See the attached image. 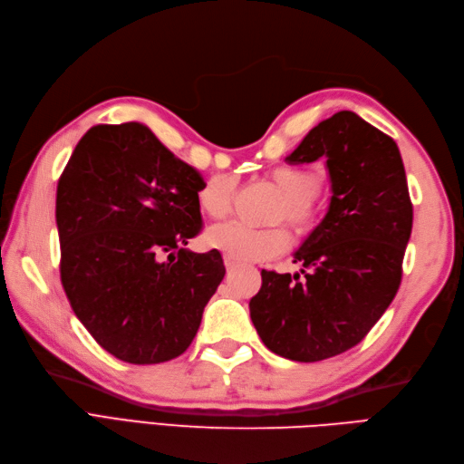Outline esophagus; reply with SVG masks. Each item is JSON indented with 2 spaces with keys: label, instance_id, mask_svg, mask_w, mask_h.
I'll return each instance as SVG.
<instances>
[{
  "label": "esophagus",
  "instance_id": "obj_1",
  "mask_svg": "<svg viewBox=\"0 0 464 464\" xmlns=\"http://www.w3.org/2000/svg\"><path fill=\"white\" fill-rule=\"evenodd\" d=\"M224 266H227V271L228 273H232L236 266H237V263L234 261V259H230V257H224Z\"/></svg>",
  "mask_w": 464,
  "mask_h": 464
}]
</instances>
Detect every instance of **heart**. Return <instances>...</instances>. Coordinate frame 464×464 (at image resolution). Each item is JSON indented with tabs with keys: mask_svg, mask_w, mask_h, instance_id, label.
I'll return each instance as SVG.
<instances>
[{
	"mask_svg": "<svg viewBox=\"0 0 464 464\" xmlns=\"http://www.w3.org/2000/svg\"><path fill=\"white\" fill-rule=\"evenodd\" d=\"M276 191L283 195L275 220H286L298 236H310L319 224L315 195L321 189L317 172L300 166H276L266 174ZM236 195V179L218 174L207 179L198 193V205L208 218L227 217ZM210 247L236 263H263L283 256L290 247V236L285 228H251L242 222H228L207 234Z\"/></svg>",
	"mask_w": 464,
	"mask_h": 464,
	"instance_id": "obj_1",
	"label": "heart"
}]
</instances>
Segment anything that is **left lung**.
<instances>
[{"label":"left lung","instance_id":"1","mask_svg":"<svg viewBox=\"0 0 464 464\" xmlns=\"http://www.w3.org/2000/svg\"><path fill=\"white\" fill-rule=\"evenodd\" d=\"M327 160V215L294 254L300 273L261 271L249 315L271 353L319 362L356 346L395 298L412 232L397 143L354 111H336L304 137L290 164Z\"/></svg>","mask_w":464,"mask_h":464}]
</instances>
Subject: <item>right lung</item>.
Here are the masks:
<instances>
[{
  "instance_id": "add662e5",
  "label": "right lung",
  "mask_w": 464,
  "mask_h": 464,
  "mask_svg": "<svg viewBox=\"0 0 464 464\" xmlns=\"http://www.w3.org/2000/svg\"><path fill=\"white\" fill-rule=\"evenodd\" d=\"M203 178L147 125H94L58 181L62 285L111 356L160 363L184 354L224 278L217 249H186L203 228Z\"/></svg>"
}]
</instances>
